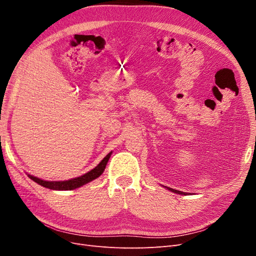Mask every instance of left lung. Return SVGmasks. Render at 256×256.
Returning a JSON list of instances; mask_svg holds the SVG:
<instances>
[{"instance_id": "1", "label": "left lung", "mask_w": 256, "mask_h": 256, "mask_svg": "<svg viewBox=\"0 0 256 256\" xmlns=\"http://www.w3.org/2000/svg\"><path fill=\"white\" fill-rule=\"evenodd\" d=\"M164 188H166L168 191L174 192V193H177V194H182V196L188 194V193H186V192H182V191H178V190H175V189H172V188H168V187H166V186H164Z\"/></svg>"}]
</instances>
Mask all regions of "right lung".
Listing matches in <instances>:
<instances>
[{
	"label": "right lung",
	"instance_id": "add662e5",
	"mask_svg": "<svg viewBox=\"0 0 256 256\" xmlns=\"http://www.w3.org/2000/svg\"><path fill=\"white\" fill-rule=\"evenodd\" d=\"M112 154V152H109L106 154V156L99 162L98 166H95L92 170H90V172L85 173L79 177H74L72 178V180H58V182H51V180H40V178L35 177L33 175H30L28 174V176L32 180L33 182H37L38 184L42 186L44 188H48L51 190H58V191H66V190H74L76 189L79 187H82V186L88 184L90 182L96 180L100 175H102L104 171L106 166L108 164V161H109L110 157Z\"/></svg>",
	"mask_w": 256,
	"mask_h": 256
}]
</instances>
